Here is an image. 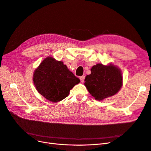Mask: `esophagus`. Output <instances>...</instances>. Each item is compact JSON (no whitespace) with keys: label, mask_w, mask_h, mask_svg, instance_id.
<instances>
[{"label":"esophagus","mask_w":151,"mask_h":151,"mask_svg":"<svg viewBox=\"0 0 151 151\" xmlns=\"http://www.w3.org/2000/svg\"><path fill=\"white\" fill-rule=\"evenodd\" d=\"M84 79H85V76H81L80 77V80L81 81V83H84Z\"/></svg>","instance_id":"1"}]
</instances>
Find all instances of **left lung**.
Returning a JSON list of instances; mask_svg holds the SVG:
<instances>
[{
  "label": "left lung",
  "mask_w": 151,
  "mask_h": 151,
  "mask_svg": "<svg viewBox=\"0 0 151 151\" xmlns=\"http://www.w3.org/2000/svg\"><path fill=\"white\" fill-rule=\"evenodd\" d=\"M91 74L86 77L84 85L96 99L100 101L112 96L121 88L122 75L115 66L98 63L91 68Z\"/></svg>",
  "instance_id": "1"
}]
</instances>
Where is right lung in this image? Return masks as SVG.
<instances>
[{
    "mask_svg": "<svg viewBox=\"0 0 151 151\" xmlns=\"http://www.w3.org/2000/svg\"><path fill=\"white\" fill-rule=\"evenodd\" d=\"M33 82L40 94L52 102L62 101L80 79L61 61L47 57L40 63L33 75Z\"/></svg>",
    "mask_w": 151,
    "mask_h": 151,
    "instance_id": "obj_1",
    "label": "right lung"
}]
</instances>
